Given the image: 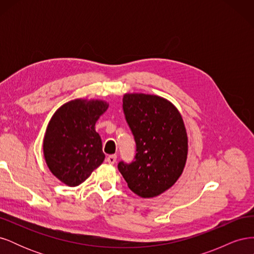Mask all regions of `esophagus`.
I'll use <instances>...</instances> for the list:
<instances>
[{
    "instance_id": "obj_1",
    "label": "esophagus",
    "mask_w": 254,
    "mask_h": 254,
    "mask_svg": "<svg viewBox=\"0 0 254 254\" xmlns=\"http://www.w3.org/2000/svg\"><path fill=\"white\" fill-rule=\"evenodd\" d=\"M107 162L110 163V164H114L115 162H117V156L115 155H110L107 157Z\"/></svg>"
}]
</instances>
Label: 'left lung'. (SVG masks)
I'll return each mask as SVG.
<instances>
[{
  "instance_id": "8db88e82",
  "label": "left lung",
  "mask_w": 254,
  "mask_h": 254,
  "mask_svg": "<svg viewBox=\"0 0 254 254\" xmlns=\"http://www.w3.org/2000/svg\"><path fill=\"white\" fill-rule=\"evenodd\" d=\"M123 109L136 144L134 161L118 168L128 188L142 198L159 196L172 188L188 159V133L179 110L167 99L126 93Z\"/></svg>"
}]
</instances>
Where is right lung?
<instances>
[{"label": "right lung", "mask_w": 254, "mask_h": 254, "mask_svg": "<svg viewBox=\"0 0 254 254\" xmlns=\"http://www.w3.org/2000/svg\"><path fill=\"white\" fill-rule=\"evenodd\" d=\"M109 104L77 98L53 114L43 140V155L51 173L68 187L88 179L105 160L102 139L95 130Z\"/></svg>", "instance_id": "obj_1"}]
</instances>
